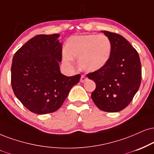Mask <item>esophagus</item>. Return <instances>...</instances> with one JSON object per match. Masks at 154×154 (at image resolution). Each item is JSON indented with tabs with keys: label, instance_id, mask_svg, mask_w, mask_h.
Returning a JSON list of instances; mask_svg holds the SVG:
<instances>
[{
	"label": "esophagus",
	"instance_id": "34e87169",
	"mask_svg": "<svg viewBox=\"0 0 154 154\" xmlns=\"http://www.w3.org/2000/svg\"><path fill=\"white\" fill-rule=\"evenodd\" d=\"M87 80H88V78L85 76L84 75H81V80H80V81H81V83H84V82H86V81Z\"/></svg>",
	"mask_w": 154,
	"mask_h": 154
}]
</instances>
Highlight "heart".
I'll list each match as a JSON object with an SVG mask.
<instances>
[{
	"instance_id": "heart-1",
	"label": "heart",
	"mask_w": 154,
	"mask_h": 154,
	"mask_svg": "<svg viewBox=\"0 0 154 154\" xmlns=\"http://www.w3.org/2000/svg\"><path fill=\"white\" fill-rule=\"evenodd\" d=\"M111 51V40L103 34L75 35L68 39L66 51L63 53V58L66 62L76 58L81 70L94 72L107 63Z\"/></svg>"
}]
</instances>
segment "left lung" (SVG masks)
<instances>
[{
	"mask_svg": "<svg viewBox=\"0 0 154 154\" xmlns=\"http://www.w3.org/2000/svg\"><path fill=\"white\" fill-rule=\"evenodd\" d=\"M112 44L110 58L103 68L87 74L96 83L91 98L101 111L119 112L128 106L141 81V64L138 52L119 34L104 31Z\"/></svg>",
	"mask_w": 154,
	"mask_h": 154,
	"instance_id": "left-lung-1",
	"label": "left lung"
}]
</instances>
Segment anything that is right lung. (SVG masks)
<instances>
[{"mask_svg":"<svg viewBox=\"0 0 154 154\" xmlns=\"http://www.w3.org/2000/svg\"><path fill=\"white\" fill-rule=\"evenodd\" d=\"M59 34L38 35L16 51L11 66V86L26 109L36 114L57 111L81 79L60 71L62 44Z\"/></svg>","mask_w":154,"mask_h":154,"instance_id":"1","label":"right lung"}]
</instances>
